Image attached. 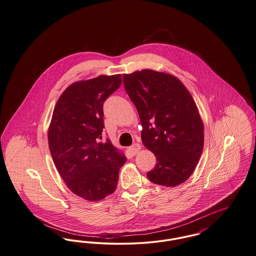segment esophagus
Returning <instances> with one entry per match:
<instances>
[{"label": "esophagus", "instance_id": "esophagus-1", "mask_svg": "<svg viewBox=\"0 0 256 256\" xmlns=\"http://www.w3.org/2000/svg\"><path fill=\"white\" fill-rule=\"evenodd\" d=\"M141 148H142L141 146H140L139 144H137V143H136V144H134L132 146H130V148H128V150H130V152H132V154L135 156V154H137L141 150Z\"/></svg>", "mask_w": 256, "mask_h": 256}]
</instances>
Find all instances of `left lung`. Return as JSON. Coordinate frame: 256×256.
<instances>
[{"label":"left lung","instance_id":"left-lung-1","mask_svg":"<svg viewBox=\"0 0 256 256\" xmlns=\"http://www.w3.org/2000/svg\"><path fill=\"white\" fill-rule=\"evenodd\" d=\"M138 111L142 142L156 156L146 172L154 184L174 187L194 172L204 143V128L195 100L174 76L150 69L122 74Z\"/></svg>","mask_w":256,"mask_h":256}]
</instances>
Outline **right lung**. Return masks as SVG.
Instances as JSON below:
<instances>
[{
  "label": "right lung",
  "instance_id": "1",
  "mask_svg": "<svg viewBox=\"0 0 256 256\" xmlns=\"http://www.w3.org/2000/svg\"><path fill=\"white\" fill-rule=\"evenodd\" d=\"M122 84L121 74H100L68 86L54 108L49 148L67 187L74 195L98 202L115 192L126 158L110 140L100 142L104 102Z\"/></svg>",
  "mask_w": 256,
  "mask_h": 256
}]
</instances>
